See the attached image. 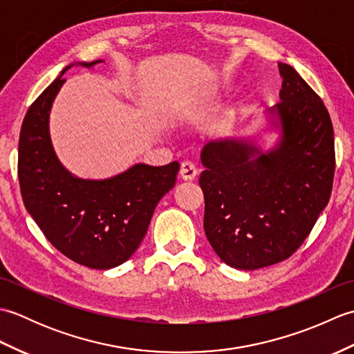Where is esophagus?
<instances>
[{
  "label": "esophagus",
  "instance_id": "esophagus-1",
  "mask_svg": "<svg viewBox=\"0 0 354 354\" xmlns=\"http://www.w3.org/2000/svg\"><path fill=\"white\" fill-rule=\"evenodd\" d=\"M198 175L196 165L190 161H185L181 164V169H179V176H181L184 181H193Z\"/></svg>",
  "mask_w": 354,
  "mask_h": 354
}]
</instances>
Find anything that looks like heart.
Listing matches in <instances>:
<instances>
[{"label": "heart", "instance_id": "1", "mask_svg": "<svg viewBox=\"0 0 354 354\" xmlns=\"http://www.w3.org/2000/svg\"><path fill=\"white\" fill-rule=\"evenodd\" d=\"M189 114H190V111H183V114H181V117H183V118H185V117H187V115H189Z\"/></svg>", "mask_w": 354, "mask_h": 354}]
</instances>
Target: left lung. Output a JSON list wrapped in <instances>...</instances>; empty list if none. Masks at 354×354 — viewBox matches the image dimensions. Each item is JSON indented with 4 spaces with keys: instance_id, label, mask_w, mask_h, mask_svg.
<instances>
[{
    "instance_id": "8db88e82",
    "label": "left lung",
    "mask_w": 354,
    "mask_h": 354,
    "mask_svg": "<svg viewBox=\"0 0 354 354\" xmlns=\"http://www.w3.org/2000/svg\"><path fill=\"white\" fill-rule=\"evenodd\" d=\"M280 103L266 109L260 132H275L263 150L261 133L212 141L205 170L204 230L228 266L255 270L280 263L309 236L328 204L335 140L328 111L290 65L278 64Z\"/></svg>"
}]
</instances>
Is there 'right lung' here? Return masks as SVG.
Here are the masks:
<instances>
[{"instance_id": "1", "label": "right lung", "mask_w": 354, "mask_h": 354, "mask_svg": "<svg viewBox=\"0 0 354 354\" xmlns=\"http://www.w3.org/2000/svg\"><path fill=\"white\" fill-rule=\"evenodd\" d=\"M103 61L65 66L37 97L22 122L18 178L24 205L48 242L91 269L122 265L145 239L155 207L176 181L179 164H133L106 179H84L65 167L53 147L50 111L65 71L93 68Z\"/></svg>"}]
</instances>
